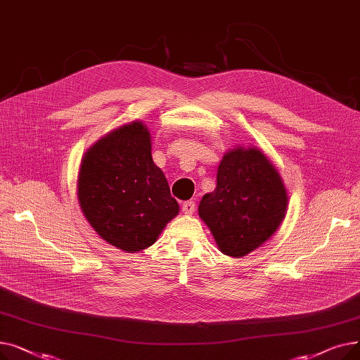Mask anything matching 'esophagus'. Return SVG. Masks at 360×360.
Wrapping results in <instances>:
<instances>
[{
    "instance_id": "34e87169",
    "label": "esophagus",
    "mask_w": 360,
    "mask_h": 360,
    "mask_svg": "<svg viewBox=\"0 0 360 360\" xmlns=\"http://www.w3.org/2000/svg\"><path fill=\"white\" fill-rule=\"evenodd\" d=\"M182 212L186 216H191L195 212V202L194 201H185V202H182Z\"/></svg>"
}]
</instances>
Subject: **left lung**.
Instances as JSON below:
<instances>
[{
	"instance_id": "8db88e82",
	"label": "left lung",
	"mask_w": 360,
	"mask_h": 360,
	"mask_svg": "<svg viewBox=\"0 0 360 360\" xmlns=\"http://www.w3.org/2000/svg\"><path fill=\"white\" fill-rule=\"evenodd\" d=\"M288 210V193L278 170L255 147H236L217 167V185L198 205L219 250L243 257L266 242Z\"/></svg>"
}]
</instances>
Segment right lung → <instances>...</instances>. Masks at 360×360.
<instances>
[{
  "mask_svg": "<svg viewBox=\"0 0 360 360\" xmlns=\"http://www.w3.org/2000/svg\"><path fill=\"white\" fill-rule=\"evenodd\" d=\"M77 197L91 228L125 252L153 245L179 212L151 158L150 131L139 121L109 132L86 151Z\"/></svg>",
  "mask_w": 360,
  "mask_h": 360,
  "instance_id": "add662e5",
  "label": "right lung"
}]
</instances>
